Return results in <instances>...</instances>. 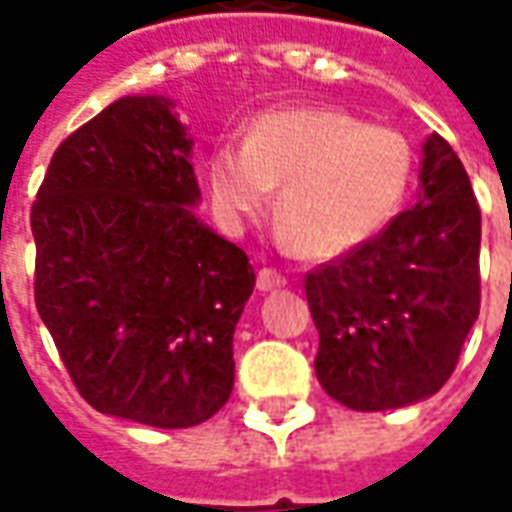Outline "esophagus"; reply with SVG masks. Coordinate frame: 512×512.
I'll return each instance as SVG.
<instances>
[{
  "mask_svg": "<svg viewBox=\"0 0 512 512\" xmlns=\"http://www.w3.org/2000/svg\"><path fill=\"white\" fill-rule=\"evenodd\" d=\"M282 285H285V277L279 271H274V268H260L257 271V290L268 293V290H277Z\"/></svg>",
  "mask_w": 512,
  "mask_h": 512,
  "instance_id": "34e87169",
  "label": "esophagus"
}]
</instances>
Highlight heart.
Returning <instances> with one entry per match:
<instances>
[{
    "mask_svg": "<svg viewBox=\"0 0 512 512\" xmlns=\"http://www.w3.org/2000/svg\"><path fill=\"white\" fill-rule=\"evenodd\" d=\"M411 145L395 128L323 109H274L255 117L244 145H219L208 186L227 224L268 208L279 186L277 219L301 252H351L384 227L411 183Z\"/></svg>",
    "mask_w": 512,
    "mask_h": 512,
    "instance_id": "obj_1",
    "label": "heart"
}]
</instances>
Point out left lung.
Wrapping results in <instances>:
<instances>
[{
  "mask_svg": "<svg viewBox=\"0 0 512 512\" xmlns=\"http://www.w3.org/2000/svg\"><path fill=\"white\" fill-rule=\"evenodd\" d=\"M419 200L384 230L307 274L321 334L315 373L354 411L436 395L480 315V205L447 139L422 145Z\"/></svg>",
  "mask_w": 512,
  "mask_h": 512,
  "instance_id": "obj_1",
  "label": "left lung"
}]
</instances>
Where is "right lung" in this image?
<instances>
[{"label": "right lung", "instance_id": "obj_1", "mask_svg": "<svg viewBox=\"0 0 512 512\" xmlns=\"http://www.w3.org/2000/svg\"><path fill=\"white\" fill-rule=\"evenodd\" d=\"M164 95H126L51 156L32 205L35 304L101 414L191 428L233 392L255 290L244 249L194 216L191 136Z\"/></svg>", "mask_w": 512, "mask_h": 512}]
</instances>
